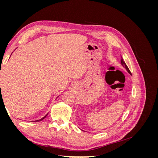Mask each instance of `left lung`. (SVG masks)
<instances>
[{
  "label": "left lung",
  "instance_id": "left-lung-1",
  "mask_svg": "<svg viewBox=\"0 0 158 158\" xmlns=\"http://www.w3.org/2000/svg\"><path fill=\"white\" fill-rule=\"evenodd\" d=\"M121 64L124 66V67H125V69H126V70L128 71V73L130 74H131L132 75V74H131V71H130V70L128 69V66H127V64H126V63H125V61L123 60V59L121 57Z\"/></svg>",
  "mask_w": 158,
  "mask_h": 158
}]
</instances>
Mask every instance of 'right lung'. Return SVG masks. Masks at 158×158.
<instances>
[{
	"label": "right lung",
	"mask_w": 158,
	"mask_h": 158,
	"mask_svg": "<svg viewBox=\"0 0 158 158\" xmlns=\"http://www.w3.org/2000/svg\"><path fill=\"white\" fill-rule=\"evenodd\" d=\"M0 74H1V73H0ZM1 95H2V94H1ZM47 114H46V115H45V117H43V118H41V119H40V120H37V121H42V120H43V119H44V118H45V117H47Z\"/></svg>",
	"instance_id": "obj_1"
}]
</instances>
